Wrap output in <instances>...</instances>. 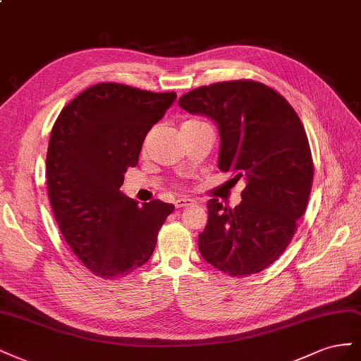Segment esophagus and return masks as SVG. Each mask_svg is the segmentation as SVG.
<instances>
[{
    "label": "esophagus",
    "mask_w": 361,
    "mask_h": 361,
    "mask_svg": "<svg viewBox=\"0 0 361 361\" xmlns=\"http://www.w3.org/2000/svg\"><path fill=\"white\" fill-rule=\"evenodd\" d=\"M173 204L177 209H184V207H188V205H192L193 201L189 198H177L173 201Z\"/></svg>",
    "instance_id": "34e87169"
}]
</instances>
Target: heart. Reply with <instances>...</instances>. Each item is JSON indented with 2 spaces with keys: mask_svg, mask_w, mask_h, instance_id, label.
I'll return each mask as SVG.
<instances>
[{
  "mask_svg": "<svg viewBox=\"0 0 361 361\" xmlns=\"http://www.w3.org/2000/svg\"><path fill=\"white\" fill-rule=\"evenodd\" d=\"M205 127H210V126L202 119H188L181 123V131H197Z\"/></svg>",
  "mask_w": 361,
  "mask_h": 361,
  "instance_id": "obj_1",
  "label": "heart"
}]
</instances>
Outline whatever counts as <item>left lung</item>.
Here are the masks:
<instances>
[{
	"instance_id": "1",
	"label": "left lung",
	"mask_w": 361,
	"mask_h": 361,
	"mask_svg": "<svg viewBox=\"0 0 361 361\" xmlns=\"http://www.w3.org/2000/svg\"><path fill=\"white\" fill-rule=\"evenodd\" d=\"M178 104L218 123V166L246 183L234 209L209 201L202 259L231 276L259 274L287 250L310 198L313 159L302 122L283 95L254 80L201 86Z\"/></svg>"
}]
</instances>
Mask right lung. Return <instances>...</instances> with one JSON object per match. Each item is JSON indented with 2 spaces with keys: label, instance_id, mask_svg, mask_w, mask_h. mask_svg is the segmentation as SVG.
Here are the masks:
<instances>
[{
  "label": "right lung",
  "instance_id": "add662e5",
  "mask_svg": "<svg viewBox=\"0 0 361 361\" xmlns=\"http://www.w3.org/2000/svg\"><path fill=\"white\" fill-rule=\"evenodd\" d=\"M175 92L98 83L60 111L47 152V186L69 248L97 276L115 280L145 264L173 205H139L119 189L139 161L142 143Z\"/></svg>",
  "mask_w": 361,
  "mask_h": 361
}]
</instances>
